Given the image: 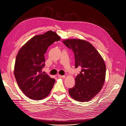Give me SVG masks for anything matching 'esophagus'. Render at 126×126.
<instances>
[{
    "label": "esophagus",
    "mask_w": 126,
    "mask_h": 126,
    "mask_svg": "<svg viewBox=\"0 0 126 126\" xmlns=\"http://www.w3.org/2000/svg\"><path fill=\"white\" fill-rule=\"evenodd\" d=\"M58 77H59V78H62V79L65 78V75H58Z\"/></svg>",
    "instance_id": "esophagus-1"
}]
</instances>
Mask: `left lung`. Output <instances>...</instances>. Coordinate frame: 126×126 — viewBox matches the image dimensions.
<instances>
[{
	"label": "left lung",
	"mask_w": 126,
	"mask_h": 126,
	"mask_svg": "<svg viewBox=\"0 0 126 126\" xmlns=\"http://www.w3.org/2000/svg\"><path fill=\"white\" fill-rule=\"evenodd\" d=\"M63 43L74 52L75 67H81L69 94L75 100L88 101L102 88L106 76V65L92 44L80 39H67Z\"/></svg>",
	"instance_id": "8db88e82"
}]
</instances>
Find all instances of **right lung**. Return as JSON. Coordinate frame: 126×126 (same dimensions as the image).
Here are the masks:
<instances>
[{"mask_svg": "<svg viewBox=\"0 0 126 126\" xmlns=\"http://www.w3.org/2000/svg\"><path fill=\"white\" fill-rule=\"evenodd\" d=\"M61 38L54 31H48L29 40L16 56L14 75L20 90L28 97L41 100L49 95L55 80L42 73L45 66L44 54L48 47Z\"/></svg>", "mask_w": 126, "mask_h": 126, "instance_id": "right-lung-1", "label": "right lung"}]
</instances>
